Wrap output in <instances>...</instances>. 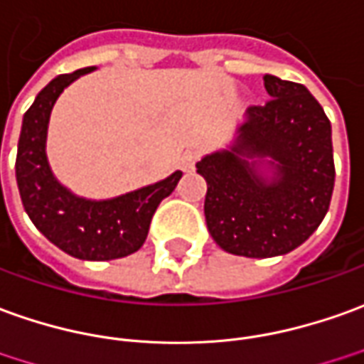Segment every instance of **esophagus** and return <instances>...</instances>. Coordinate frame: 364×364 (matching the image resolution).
I'll list each match as a JSON object with an SVG mask.
<instances>
[{
    "mask_svg": "<svg viewBox=\"0 0 364 364\" xmlns=\"http://www.w3.org/2000/svg\"><path fill=\"white\" fill-rule=\"evenodd\" d=\"M196 160H198L196 150H186V152H182V156H180V168H182L184 172H192L194 166H196Z\"/></svg>",
    "mask_w": 364,
    "mask_h": 364,
    "instance_id": "esophagus-1",
    "label": "esophagus"
}]
</instances>
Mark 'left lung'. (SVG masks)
Masks as SVG:
<instances>
[{
  "label": "left lung",
  "mask_w": 364,
  "mask_h": 364,
  "mask_svg": "<svg viewBox=\"0 0 364 364\" xmlns=\"http://www.w3.org/2000/svg\"><path fill=\"white\" fill-rule=\"evenodd\" d=\"M269 101L250 107L224 149L196 164L206 225L224 252L275 257L319 228L335 186L331 122L303 85L263 77Z\"/></svg>",
  "instance_id": "8db88e82"
}]
</instances>
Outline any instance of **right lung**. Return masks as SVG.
I'll return each instance as SVG.
<instances>
[{"instance_id": "add662e5", "label": "right lung", "mask_w": 364, "mask_h": 364, "mask_svg": "<svg viewBox=\"0 0 364 364\" xmlns=\"http://www.w3.org/2000/svg\"><path fill=\"white\" fill-rule=\"evenodd\" d=\"M92 71L97 67L59 75L35 97L21 122L15 178L29 220L51 244L77 259L107 262L139 252L152 215L174 192L182 172L176 170L154 184L102 200L77 196L55 178L47 160L51 110L71 82Z\"/></svg>"}]
</instances>
